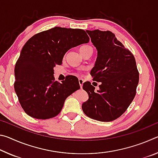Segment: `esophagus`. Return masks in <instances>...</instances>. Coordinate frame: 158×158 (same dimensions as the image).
<instances>
[{
  "mask_svg": "<svg viewBox=\"0 0 158 158\" xmlns=\"http://www.w3.org/2000/svg\"><path fill=\"white\" fill-rule=\"evenodd\" d=\"M84 79H79V84L80 87H81V88H82L83 84H84Z\"/></svg>",
  "mask_w": 158,
  "mask_h": 158,
  "instance_id": "esophagus-1",
  "label": "esophagus"
}]
</instances>
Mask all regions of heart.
I'll use <instances>...</instances> for the list:
<instances>
[{
	"mask_svg": "<svg viewBox=\"0 0 158 158\" xmlns=\"http://www.w3.org/2000/svg\"><path fill=\"white\" fill-rule=\"evenodd\" d=\"M89 49H92V47L90 46H82L81 47H80L79 51H80V52H84V51L88 50Z\"/></svg>",
	"mask_w": 158,
	"mask_h": 158,
	"instance_id": "obj_1",
	"label": "heart"
}]
</instances>
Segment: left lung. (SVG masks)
Listing matches in <instances>:
<instances>
[{"label": "left lung", "instance_id": "obj_1", "mask_svg": "<svg viewBox=\"0 0 158 158\" xmlns=\"http://www.w3.org/2000/svg\"><path fill=\"white\" fill-rule=\"evenodd\" d=\"M86 32L98 50L90 75L93 81L101 84L97 92L90 82L83 84L89 96L82 105L83 111L99 121H114L127 110L135 97L139 79L135 58L111 31Z\"/></svg>", "mask_w": 158, "mask_h": 158}]
</instances>
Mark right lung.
Listing matches in <instances>:
<instances>
[{"mask_svg": "<svg viewBox=\"0 0 158 158\" xmlns=\"http://www.w3.org/2000/svg\"><path fill=\"white\" fill-rule=\"evenodd\" d=\"M82 29L54 27L31 37L23 47L15 68V90L23 110L37 119L60 113L68 96L80 89L76 77L55 81L53 68L61 65L71 48L88 43Z\"/></svg>", "mask_w": 158, "mask_h": 158, "instance_id": "right-lung-1", "label": "right lung"}]
</instances>
